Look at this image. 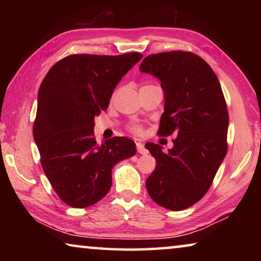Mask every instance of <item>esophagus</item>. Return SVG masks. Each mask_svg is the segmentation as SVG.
<instances>
[{
    "label": "esophagus",
    "mask_w": 261,
    "mask_h": 261,
    "mask_svg": "<svg viewBox=\"0 0 261 261\" xmlns=\"http://www.w3.org/2000/svg\"><path fill=\"white\" fill-rule=\"evenodd\" d=\"M136 145H137V151H138V153H140V154H146L147 153V149L145 148L144 144L141 143V141L137 140L136 141Z\"/></svg>",
    "instance_id": "esophagus-1"
}]
</instances>
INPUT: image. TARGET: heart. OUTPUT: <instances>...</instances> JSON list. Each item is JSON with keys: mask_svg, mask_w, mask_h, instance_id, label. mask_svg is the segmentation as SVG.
Returning a JSON list of instances; mask_svg holds the SVG:
<instances>
[{"mask_svg": "<svg viewBox=\"0 0 261 261\" xmlns=\"http://www.w3.org/2000/svg\"><path fill=\"white\" fill-rule=\"evenodd\" d=\"M145 86H151V85H145ZM145 86H143V87H145ZM130 131L134 132V134H136V135H140V134H143V126H141L140 124H134L130 126Z\"/></svg>", "mask_w": 261, "mask_h": 261, "instance_id": "1", "label": "heart"}]
</instances>
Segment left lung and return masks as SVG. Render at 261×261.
<instances>
[{
    "mask_svg": "<svg viewBox=\"0 0 261 261\" xmlns=\"http://www.w3.org/2000/svg\"><path fill=\"white\" fill-rule=\"evenodd\" d=\"M139 70L160 79L165 92L158 135H177L167 153L158 144L145 145L156 161L146 189L156 204L182 211L205 196L227 154L226 99L213 70L191 51L151 54Z\"/></svg>",
    "mask_w": 261,
    "mask_h": 261,
    "instance_id": "obj_1",
    "label": "left lung"
}]
</instances>
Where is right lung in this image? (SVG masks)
Segmentation results:
<instances>
[{"label":"right lung","instance_id":"obj_1","mask_svg":"<svg viewBox=\"0 0 261 261\" xmlns=\"http://www.w3.org/2000/svg\"><path fill=\"white\" fill-rule=\"evenodd\" d=\"M140 53L72 54L50 68L39 88L33 124L42 169L60 199L85 208L112 187V169L136 154L135 141L114 137L99 145L94 117L108 108L115 87Z\"/></svg>","mask_w":261,"mask_h":261}]
</instances>
